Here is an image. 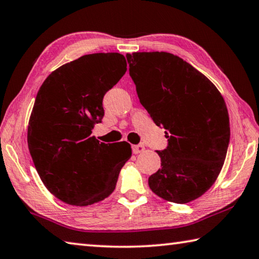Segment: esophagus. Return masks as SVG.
<instances>
[{
  "label": "esophagus",
  "instance_id": "obj_1",
  "mask_svg": "<svg viewBox=\"0 0 259 259\" xmlns=\"http://www.w3.org/2000/svg\"><path fill=\"white\" fill-rule=\"evenodd\" d=\"M144 150H145V146L143 145V144H139V145H134L133 146V151L135 154H139V153L144 152Z\"/></svg>",
  "mask_w": 259,
  "mask_h": 259
}]
</instances>
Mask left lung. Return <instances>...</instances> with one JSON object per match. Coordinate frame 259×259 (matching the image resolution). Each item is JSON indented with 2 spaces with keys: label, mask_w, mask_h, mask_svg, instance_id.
I'll return each instance as SVG.
<instances>
[{
  "label": "left lung",
  "mask_w": 259,
  "mask_h": 259,
  "mask_svg": "<svg viewBox=\"0 0 259 259\" xmlns=\"http://www.w3.org/2000/svg\"><path fill=\"white\" fill-rule=\"evenodd\" d=\"M125 57L140 104L168 139L156 151L161 168L148 185L163 200L191 202L212 186L224 164L231 135L224 98L202 73L169 52Z\"/></svg>",
  "instance_id": "left-lung-1"
}]
</instances>
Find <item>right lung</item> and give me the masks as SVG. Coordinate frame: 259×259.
Here are the masks:
<instances>
[{
  "label": "right lung",
  "mask_w": 259,
  "mask_h": 259,
  "mask_svg": "<svg viewBox=\"0 0 259 259\" xmlns=\"http://www.w3.org/2000/svg\"><path fill=\"white\" fill-rule=\"evenodd\" d=\"M125 72L123 55H85L57 68L38 90L28 150L43 184L65 203L84 207L107 198L131 156L129 143H99L91 136L103 120L105 94Z\"/></svg>",
  "instance_id": "obj_1"
}]
</instances>
